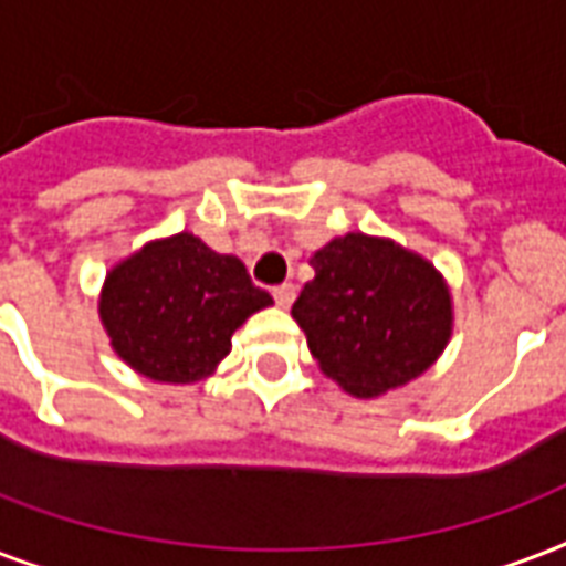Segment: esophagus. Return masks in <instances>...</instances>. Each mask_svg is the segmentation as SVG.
I'll use <instances>...</instances> for the list:
<instances>
[{
    "label": "esophagus",
    "mask_w": 566,
    "mask_h": 566,
    "mask_svg": "<svg viewBox=\"0 0 566 566\" xmlns=\"http://www.w3.org/2000/svg\"><path fill=\"white\" fill-rule=\"evenodd\" d=\"M274 301H277V306H292V301H295V286L292 283H280V286H274Z\"/></svg>",
    "instance_id": "esophagus-1"
}]
</instances>
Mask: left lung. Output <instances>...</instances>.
Returning <instances> with one entry per match:
<instances>
[{
	"mask_svg": "<svg viewBox=\"0 0 566 566\" xmlns=\"http://www.w3.org/2000/svg\"><path fill=\"white\" fill-rule=\"evenodd\" d=\"M292 304L318 369L357 398L431 369L454 331L451 289L431 260L384 235L345 233L313 253Z\"/></svg>",
	"mask_w": 566,
	"mask_h": 566,
	"instance_id": "8db88e82",
	"label": "left lung"
}]
</instances>
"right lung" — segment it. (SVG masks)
<instances>
[{"instance_id": "add662e5", "label": "right lung", "mask_w": 566, "mask_h": 566, "mask_svg": "<svg viewBox=\"0 0 566 566\" xmlns=\"http://www.w3.org/2000/svg\"><path fill=\"white\" fill-rule=\"evenodd\" d=\"M271 304L239 256L214 253L182 230L105 271L96 310L129 369L159 384H195L230 354L233 333Z\"/></svg>"}]
</instances>
